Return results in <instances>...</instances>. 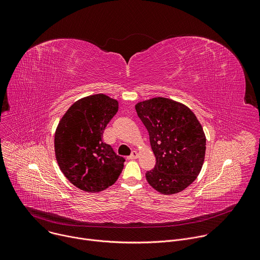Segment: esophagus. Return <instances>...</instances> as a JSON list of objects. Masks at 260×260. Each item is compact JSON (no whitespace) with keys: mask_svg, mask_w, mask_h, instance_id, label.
<instances>
[{"mask_svg":"<svg viewBox=\"0 0 260 260\" xmlns=\"http://www.w3.org/2000/svg\"><path fill=\"white\" fill-rule=\"evenodd\" d=\"M138 156H139V154H138V152L137 151H132V153H131V155L127 157L128 159H136V158H138Z\"/></svg>","mask_w":260,"mask_h":260,"instance_id":"1","label":"esophagus"}]
</instances>
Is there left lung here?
<instances>
[{
	"label": "left lung",
	"mask_w": 260,
	"mask_h": 260,
	"mask_svg": "<svg viewBox=\"0 0 260 260\" xmlns=\"http://www.w3.org/2000/svg\"><path fill=\"white\" fill-rule=\"evenodd\" d=\"M137 114L149 133L156 158L146 179L160 193L184 190L199 176L206 153V137L192 111L166 98L136 105Z\"/></svg>",
	"instance_id": "obj_1"
}]
</instances>
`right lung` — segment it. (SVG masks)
<instances>
[{
	"instance_id": "right-lung-1",
	"label": "right lung",
	"mask_w": 260,
	"mask_h": 260,
	"mask_svg": "<svg viewBox=\"0 0 260 260\" xmlns=\"http://www.w3.org/2000/svg\"><path fill=\"white\" fill-rule=\"evenodd\" d=\"M118 111V102L94 94L74 103L60 119L54 137L57 164L66 178L81 190L99 192L118 179L125 159L103 134Z\"/></svg>"
}]
</instances>
